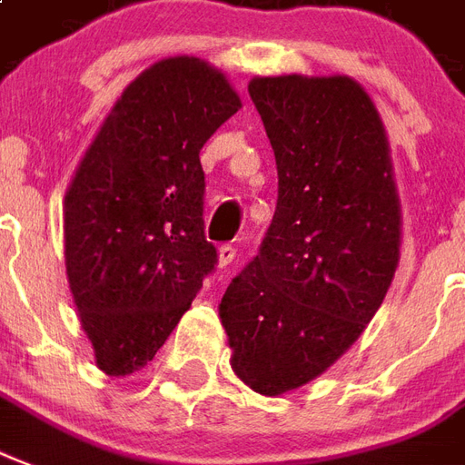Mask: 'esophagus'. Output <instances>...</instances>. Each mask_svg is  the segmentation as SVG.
Returning <instances> with one entry per match:
<instances>
[{"instance_id":"1","label":"esophagus","mask_w":465,"mask_h":465,"mask_svg":"<svg viewBox=\"0 0 465 465\" xmlns=\"http://www.w3.org/2000/svg\"><path fill=\"white\" fill-rule=\"evenodd\" d=\"M232 260H235V247H232V245H220L218 247V264H220V267H228Z\"/></svg>"}]
</instances>
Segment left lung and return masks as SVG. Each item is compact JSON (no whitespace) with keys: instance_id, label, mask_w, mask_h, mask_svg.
<instances>
[{"instance_id":"8db88e82","label":"left lung","mask_w":465,"mask_h":465,"mask_svg":"<svg viewBox=\"0 0 465 465\" xmlns=\"http://www.w3.org/2000/svg\"><path fill=\"white\" fill-rule=\"evenodd\" d=\"M274 149L277 211L230 282V365L260 394L312 382L361 336L400 262L402 211L385 127L348 75L250 80Z\"/></svg>"}]
</instances>
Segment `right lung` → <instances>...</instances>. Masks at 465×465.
Returning <instances> with one entry per match:
<instances>
[{"instance_id":"1","label":"right lung","mask_w":465,"mask_h":465,"mask_svg":"<svg viewBox=\"0 0 465 465\" xmlns=\"http://www.w3.org/2000/svg\"><path fill=\"white\" fill-rule=\"evenodd\" d=\"M240 107L201 58L153 63L124 87L65 191L68 284L110 378L152 361L218 264L198 153Z\"/></svg>"}]
</instances>
